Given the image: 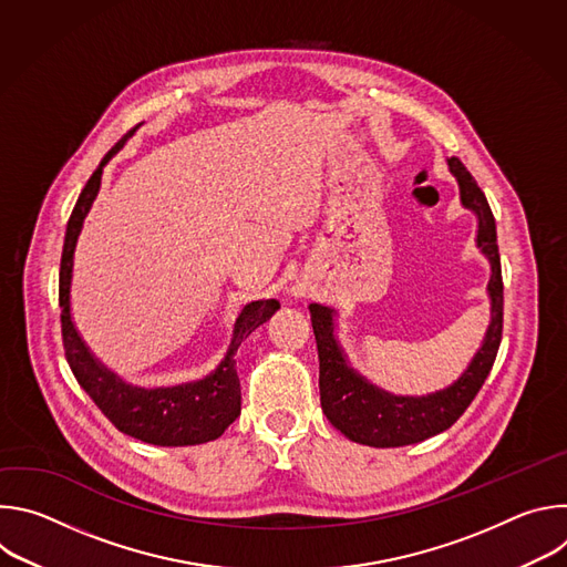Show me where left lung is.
Returning <instances> with one entry per match:
<instances>
[{
    "instance_id": "left-lung-1",
    "label": "left lung",
    "mask_w": 567,
    "mask_h": 567,
    "mask_svg": "<svg viewBox=\"0 0 567 567\" xmlns=\"http://www.w3.org/2000/svg\"><path fill=\"white\" fill-rule=\"evenodd\" d=\"M449 168L460 184V202L477 217V249L492 265L487 285L492 298V322L468 368L449 388L426 396H399L372 385L350 368L339 341L334 339V309L311 302V328L320 361V406L334 429L359 444L388 449L429 440L451 429L489 377L503 339V271L496 241V219L487 197L457 156Z\"/></svg>"
}]
</instances>
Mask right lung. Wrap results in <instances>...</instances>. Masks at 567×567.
<instances>
[{
    "mask_svg": "<svg viewBox=\"0 0 567 567\" xmlns=\"http://www.w3.org/2000/svg\"><path fill=\"white\" fill-rule=\"evenodd\" d=\"M141 125V123H138ZM132 127L101 161L96 173L80 193L71 217L66 221L64 247L60 260V289L58 300L62 307V343L66 363L85 388V392L94 399L103 415L125 435L136 437L156 446H193L217 440L239 415L241 394L239 379L235 370V352L254 330L267 322L280 305L276 300H256L245 305L239 311L233 339L226 350L221 363L204 379L173 385V388H136L125 383L118 374L107 370L80 339L73 320H71V274H73V251L75 241L83 228V221L99 195L103 168L107 161L125 145V141L138 130Z\"/></svg>",
    "mask_w": 567,
    "mask_h": 567,
    "instance_id": "1",
    "label": "right lung"
}]
</instances>
